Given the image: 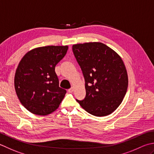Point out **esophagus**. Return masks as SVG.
<instances>
[{
  "label": "esophagus",
  "mask_w": 154,
  "mask_h": 154,
  "mask_svg": "<svg viewBox=\"0 0 154 154\" xmlns=\"http://www.w3.org/2000/svg\"><path fill=\"white\" fill-rule=\"evenodd\" d=\"M73 91V87H71V88L68 89V92L69 93H72Z\"/></svg>",
  "instance_id": "1"
}]
</instances>
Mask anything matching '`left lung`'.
<instances>
[{
  "mask_svg": "<svg viewBox=\"0 0 154 154\" xmlns=\"http://www.w3.org/2000/svg\"><path fill=\"white\" fill-rule=\"evenodd\" d=\"M72 49L85 83V97L77 101L93 116L109 115L122 103L128 89V73L122 58L101 43L74 45Z\"/></svg>",
  "mask_w": 154,
  "mask_h": 154,
  "instance_id": "left-lung-1",
  "label": "left lung"
}]
</instances>
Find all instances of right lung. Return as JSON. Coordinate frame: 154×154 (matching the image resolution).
Returning a JSON list of instances; mask_svg holds the SVG:
<instances>
[{
  "instance_id": "right-lung-1",
  "label": "right lung",
  "mask_w": 154,
  "mask_h": 154,
  "mask_svg": "<svg viewBox=\"0 0 154 154\" xmlns=\"http://www.w3.org/2000/svg\"><path fill=\"white\" fill-rule=\"evenodd\" d=\"M67 46L36 48L25 54L14 76L20 103L30 112L47 116L59 107L67 91L59 87L55 66L65 57Z\"/></svg>"
}]
</instances>
